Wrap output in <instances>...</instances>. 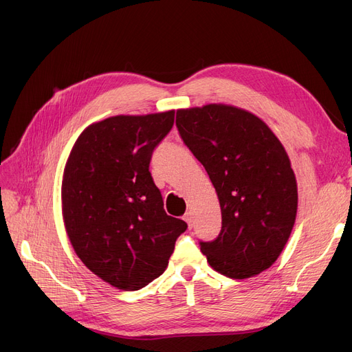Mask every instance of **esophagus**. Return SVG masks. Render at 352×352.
<instances>
[{"label": "esophagus", "mask_w": 352, "mask_h": 352, "mask_svg": "<svg viewBox=\"0 0 352 352\" xmlns=\"http://www.w3.org/2000/svg\"><path fill=\"white\" fill-rule=\"evenodd\" d=\"M184 221H186L190 228L192 227V212L191 211H187L186 214H184Z\"/></svg>", "instance_id": "esophagus-1"}]
</instances>
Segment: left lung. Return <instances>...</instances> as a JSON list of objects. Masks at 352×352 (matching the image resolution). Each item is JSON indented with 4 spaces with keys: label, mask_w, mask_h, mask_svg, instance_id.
<instances>
[{
    "label": "left lung",
    "mask_w": 352,
    "mask_h": 352,
    "mask_svg": "<svg viewBox=\"0 0 352 352\" xmlns=\"http://www.w3.org/2000/svg\"><path fill=\"white\" fill-rule=\"evenodd\" d=\"M175 124L219 199L223 227L214 241L199 243L210 265L235 280L270 268L288 241L298 207L283 144L263 120L232 105L178 109Z\"/></svg>",
    "instance_id": "left-lung-1"
}]
</instances>
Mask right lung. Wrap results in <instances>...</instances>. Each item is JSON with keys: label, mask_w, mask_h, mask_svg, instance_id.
Masks as SVG:
<instances>
[{"label": "right lung", "mask_w": 352, "mask_h": 352, "mask_svg": "<svg viewBox=\"0 0 352 352\" xmlns=\"http://www.w3.org/2000/svg\"><path fill=\"white\" fill-rule=\"evenodd\" d=\"M175 111L117 116L85 128L63 179V217L85 267L124 291H137L165 271L187 230L166 215L150 173L155 146L171 131Z\"/></svg>", "instance_id": "1"}]
</instances>
